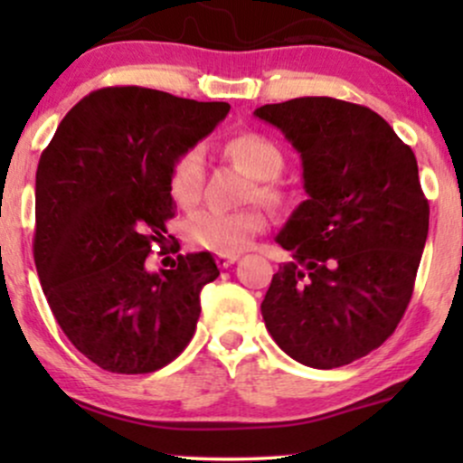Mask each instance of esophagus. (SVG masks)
Here are the masks:
<instances>
[{"label":"esophagus","instance_id":"obj_1","mask_svg":"<svg viewBox=\"0 0 463 463\" xmlns=\"http://www.w3.org/2000/svg\"><path fill=\"white\" fill-rule=\"evenodd\" d=\"M237 259H239V254H217L215 263L220 265V268H231V265L235 263Z\"/></svg>","mask_w":463,"mask_h":463}]
</instances>
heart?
<instances>
[{
	"label": "heart",
	"mask_w": 463,
	"mask_h": 463,
	"mask_svg": "<svg viewBox=\"0 0 463 463\" xmlns=\"http://www.w3.org/2000/svg\"><path fill=\"white\" fill-rule=\"evenodd\" d=\"M224 152L257 180L252 198L261 200L272 209L287 206L289 198L276 184V178L285 169V156L274 141L257 132H246L228 139ZM202 184H204V150L200 146L187 147L169 169V194L178 204L189 206L200 198ZM263 231L265 215L259 209H202L184 222V239L191 246L213 254L243 252Z\"/></svg>",
	"instance_id": "obj_1"
}]
</instances>
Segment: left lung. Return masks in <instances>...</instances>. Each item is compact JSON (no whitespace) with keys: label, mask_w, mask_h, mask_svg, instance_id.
I'll return each instance as SVG.
<instances>
[{"label":"left lung","mask_w":463,"mask_h":463,"mask_svg":"<svg viewBox=\"0 0 463 463\" xmlns=\"http://www.w3.org/2000/svg\"><path fill=\"white\" fill-rule=\"evenodd\" d=\"M302 158L307 198L276 241L291 252L261 302L291 359L331 370L396 331L429 232L418 163L381 115L335 98L254 110Z\"/></svg>","instance_id":"8db88e82"}]
</instances>
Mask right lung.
I'll return each mask as SVG.
<instances>
[{
    "instance_id": "1",
    "label": "right lung",
    "mask_w": 463,
    "mask_h": 463,
    "mask_svg": "<svg viewBox=\"0 0 463 463\" xmlns=\"http://www.w3.org/2000/svg\"><path fill=\"white\" fill-rule=\"evenodd\" d=\"M228 110L154 89H98L41 154L36 272L62 333L102 370L154 372L194 337L202 287L220 276L213 257L178 254L161 272L146 259L174 217L169 169Z\"/></svg>"
}]
</instances>
